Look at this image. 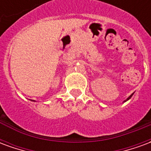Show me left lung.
Instances as JSON below:
<instances>
[{"label": "left lung", "mask_w": 151, "mask_h": 151, "mask_svg": "<svg viewBox=\"0 0 151 151\" xmlns=\"http://www.w3.org/2000/svg\"><path fill=\"white\" fill-rule=\"evenodd\" d=\"M133 94H134V93H133V94H132V95H129V97H128V98H127L126 99H125V100H124V102L128 101V100H129V99H131V97H132V96H133Z\"/></svg>", "instance_id": "obj_1"}]
</instances>
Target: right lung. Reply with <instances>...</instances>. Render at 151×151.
I'll return each mask as SVG.
<instances>
[{"mask_svg": "<svg viewBox=\"0 0 151 151\" xmlns=\"http://www.w3.org/2000/svg\"><path fill=\"white\" fill-rule=\"evenodd\" d=\"M31 101H34V102H35V100H31Z\"/></svg>", "mask_w": 151, "mask_h": 151, "instance_id": "obj_1", "label": "right lung"}]
</instances>
